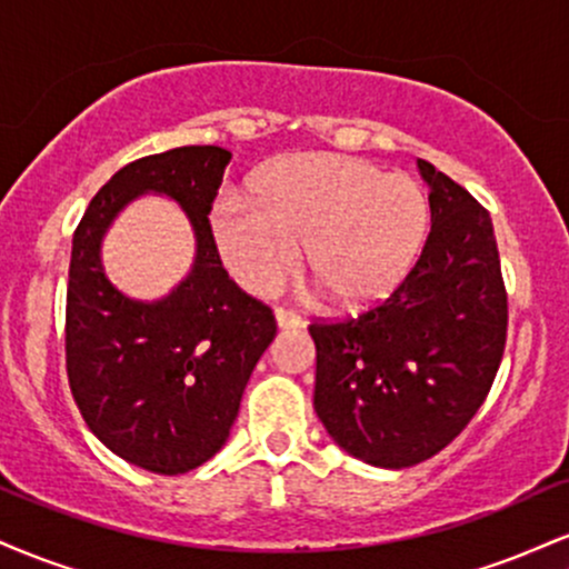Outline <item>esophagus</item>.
Segmentation results:
<instances>
[{
	"label": "esophagus",
	"instance_id": "34e87169",
	"mask_svg": "<svg viewBox=\"0 0 569 569\" xmlns=\"http://www.w3.org/2000/svg\"><path fill=\"white\" fill-rule=\"evenodd\" d=\"M276 321H278L280 331H297L299 326H302V318H299L297 312L283 310V307H278V310H276Z\"/></svg>",
	"mask_w": 569,
	"mask_h": 569
}]
</instances>
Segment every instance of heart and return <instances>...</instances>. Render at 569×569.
<instances>
[{"mask_svg": "<svg viewBox=\"0 0 569 569\" xmlns=\"http://www.w3.org/2000/svg\"><path fill=\"white\" fill-rule=\"evenodd\" d=\"M251 200L227 192L208 232L240 289L270 293L297 267L337 310L382 305L420 259L430 227L426 189L407 173L331 152L280 158L253 173Z\"/></svg>", "mask_w": 569, "mask_h": 569, "instance_id": "heart-1", "label": "heart"}]
</instances>
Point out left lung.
<instances>
[{
  "label": "left lung",
  "mask_w": 569,
  "mask_h": 569,
  "mask_svg": "<svg viewBox=\"0 0 569 569\" xmlns=\"http://www.w3.org/2000/svg\"><path fill=\"white\" fill-rule=\"evenodd\" d=\"M430 194L420 259L382 305L316 321V396L326 433L377 468H409L471 422L498 375L508 297L487 208L417 160Z\"/></svg>",
  "instance_id": "obj_1"
}]
</instances>
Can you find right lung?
<instances>
[{
    "mask_svg": "<svg viewBox=\"0 0 569 569\" xmlns=\"http://www.w3.org/2000/svg\"><path fill=\"white\" fill-rule=\"evenodd\" d=\"M232 154L179 147L120 168L71 240L67 375L82 420L117 457L176 476L224 447L253 367L276 339V316L232 283L208 232V211ZM179 201L196 234L188 278L162 300L126 298L106 278L102 234L141 193Z\"/></svg>",
    "mask_w": 569,
    "mask_h": 569,
    "instance_id": "obj_1",
    "label": "right lung"
}]
</instances>
